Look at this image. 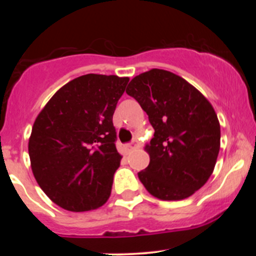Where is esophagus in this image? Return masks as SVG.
Here are the masks:
<instances>
[{
	"label": "esophagus",
	"mask_w": 256,
	"mask_h": 256,
	"mask_svg": "<svg viewBox=\"0 0 256 256\" xmlns=\"http://www.w3.org/2000/svg\"><path fill=\"white\" fill-rule=\"evenodd\" d=\"M138 144L137 143V140H134V142H131V143H128V144H125V150H126V152H130L132 149L134 148V146H136Z\"/></svg>",
	"instance_id": "34e87169"
}]
</instances>
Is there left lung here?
I'll list each match as a JSON object with an SVG mask.
<instances>
[{
	"label": "left lung",
	"instance_id": "left-lung-1",
	"mask_svg": "<svg viewBox=\"0 0 256 256\" xmlns=\"http://www.w3.org/2000/svg\"><path fill=\"white\" fill-rule=\"evenodd\" d=\"M126 94L140 104L154 128L146 146L150 156L138 178L165 201L192 196L212 174L220 149V125L212 104L174 73L152 68L136 76Z\"/></svg>",
	"mask_w": 256,
	"mask_h": 256
}]
</instances>
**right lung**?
Returning <instances> with one entry per match:
<instances>
[{
	"label": "right lung",
	"instance_id": "add662e5",
	"mask_svg": "<svg viewBox=\"0 0 256 256\" xmlns=\"http://www.w3.org/2000/svg\"><path fill=\"white\" fill-rule=\"evenodd\" d=\"M128 83V77L80 76L38 114L28 140L31 168L40 189L64 210H96L110 198L122 160L113 114Z\"/></svg>",
	"mask_w": 256,
	"mask_h": 256
}]
</instances>
